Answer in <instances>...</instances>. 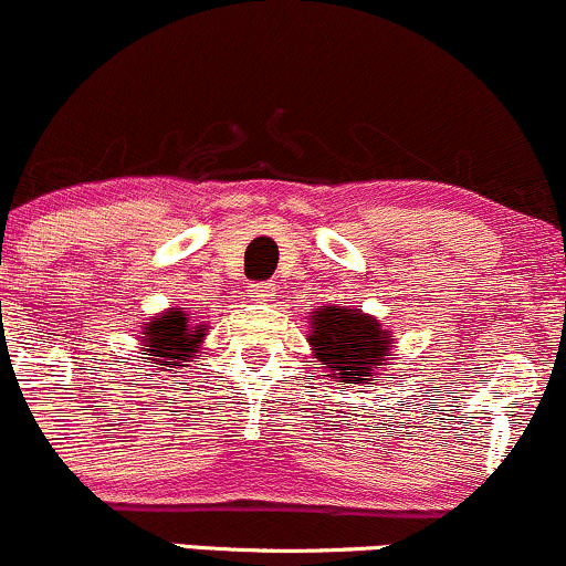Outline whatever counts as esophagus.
I'll return each instance as SVG.
<instances>
[{"instance_id": "34e87169", "label": "esophagus", "mask_w": 566, "mask_h": 566, "mask_svg": "<svg viewBox=\"0 0 566 566\" xmlns=\"http://www.w3.org/2000/svg\"><path fill=\"white\" fill-rule=\"evenodd\" d=\"M247 295H250L252 301H269V297L274 295V284H271V282L250 284V290H247Z\"/></svg>"}]
</instances>
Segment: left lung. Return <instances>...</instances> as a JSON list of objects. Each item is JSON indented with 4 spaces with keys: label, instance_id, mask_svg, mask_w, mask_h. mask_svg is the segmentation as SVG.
I'll list each match as a JSON object with an SVG mask.
<instances>
[{
    "label": "left lung",
    "instance_id": "left-lung-1",
    "mask_svg": "<svg viewBox=\"0 0 566 566\" xmlns=\"http://www.w3.org/2000/svg\"><path fill=\"white\" fill-rule=\"evenodd\" d=\"M308 340L316 359L327 365L329 378L337 382H365L391 356V335L382 333L378 319L354 308L314 311V335Z\"/></svg>",
    "mask_w": 566,
    "mask_h": 566
}]
</instances>
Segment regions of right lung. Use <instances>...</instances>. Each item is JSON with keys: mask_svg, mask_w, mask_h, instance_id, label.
Instances as JSON below:
<instances>
[{"mask_svg": "<svg viewBox=\"0 0 566 566\" xmlns=\"http://www.w3.org/2000/svg\"><path fill=\"white\" fill-rule=\"evenodd\" d=\"M201 337H205L201 327H191L188 314L178 308H170L143 329V343L151 356V365L165 367H186V361L197 356Z\"/></svg>", "mask_w": 566, "mask_h": 566, "instance_id": "add662e5", "label": "right lung"}]
</instances>
